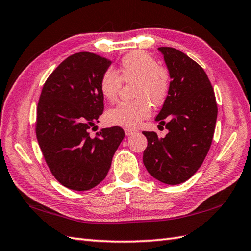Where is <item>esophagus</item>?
I'll return each instance as SVG.
<instances>
[{"label":"esophagus","mask_w":251,"mask_h":251,"mask_svg":"<svg viewBox=\"0 0 251 251\" xmlns=\"http://www.w3.org/2000/svg\"><path fill=\"white\" fill-rule=\"evenodd\" d=\"M124 131H125L126 136H131L132 134H135V132H136L135 129H131V128H125Z\"/></svg>","instance_id":"34e87169"}]
</instances>
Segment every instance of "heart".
Listing matches in <instances>:
<instances>
[{
  "label": "heart",
  "mask_w": 251,
  "mask_h": 251,
  "mask_svg": "<svg viewBox=\"0 0 251 251\" xmlns=\"http://www.w3.org/2000/svg\"><path fill=\"white\" fill-rule=\"evenodd\" d=\"M122 81L136 82L134 101H123L106 111L105 121L113 126L136 128L151 115V103L161 105L170 89V74L166 68L143 50H135L122 58L119 73L106 69L100 77V92L108 101H114L119 95Z\"/></svg>",
  "instance_id": "1"
}]
</instances>
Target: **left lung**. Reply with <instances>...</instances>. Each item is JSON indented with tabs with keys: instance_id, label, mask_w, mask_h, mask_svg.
Returning a JSON list of instances; mask_svg holds the SVG:
<instances>
[{
	"instance_id": "left-lung-1",
	"label": "left lung",
	"mask_w": 251,
	"mask_h": 251,
	"mask_svg": "<svg viewBox=\"0 0 251 251\" xmlns=\"http://www.w3.org/2000/svg\"><path fill=\"white\" fill-rule=\"evenodd\" d=\"M158 50L172 82L155 121L165 125L168 134L161 138L154 131H142L148 139L143 164L153 178L176 185L190 179L204 162L214 137L218 108L209 78L199 63L173 47Z\"/></svg>"
}]
</instances>
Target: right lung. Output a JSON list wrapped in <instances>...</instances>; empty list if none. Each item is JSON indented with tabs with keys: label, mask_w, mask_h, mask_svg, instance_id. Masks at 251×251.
Returning a JSON list of instances; mask_svg holds the SVG:
<instances>
[{
	"label": "right lung",
	"mask_w": 251,
	"mask_h": 251,
	"mask_svg": "<svg viewBox=\"0 0 251 251\" xmlns=\"http://www.w3.org/2000/svg\"><path fill=\"white\" fill-rule=\"evenodd\" d=\"M111 61L92 52L63 60L42 89L36 138L51 174L66 188L87 191L102 181L125 132L121 127L89 135L103 111L100 77Z\"/></svg>",
	"instance_id": "1"
}]
</instances>
